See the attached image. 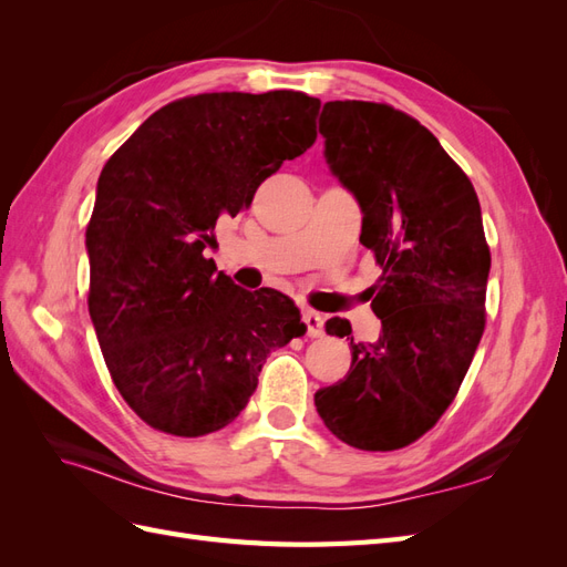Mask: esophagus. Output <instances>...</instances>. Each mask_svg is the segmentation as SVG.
<instances>
[{"instance_id":"34e87169","label":"esophagus","mask_w":567,"mask_h":567,"mask_svg":"<svg viewBox=\"0 0 567 567\" xmlns=\"http://www.w3.org/2000/svg\"><path fill=\"white\" fill-rule=\"evenodd\" d=\"M302 319H305V326H307V336H310V338H321L323 336V319H321L319 312L307 310Z\"/></svg>"}]
</instances>
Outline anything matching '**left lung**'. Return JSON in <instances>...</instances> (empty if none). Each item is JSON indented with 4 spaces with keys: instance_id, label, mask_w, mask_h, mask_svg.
<instances>
[{
    "instance_id": "8db88e82",
    "label": "left lung",
    "mask_w": 567,
    "mask_h": 567,
    "mask_svg": "<svg viewBox=\"0 0 567 567\" xmlns=\"http://www.w3.org/2000/svg\"><path fill=\"white\" fill-rule=\"evenodd\" d=\"M323 158L362 210V241L383 274L371 310L375 342L350 340L348 319L326 333L350 340L342 381L315 404L350 447L390 452L431 431L452 404L485 331L489 248L471 179L419 120L371 101H329Z\"/></svg>"
}]
</instances>
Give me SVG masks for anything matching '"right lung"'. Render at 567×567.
Wrapping results in <instances>:
<instances>
[{"label":"right lung","instance_id":"1","mask_svg":"<svg viewBox=\"0 0 567 567\" xmlns=\"http://www.w3.org/2000/svg\"><path fill=\"white\" fill-rule=\"evenodd\" d=\"M321 101L302 92H215L153 113L101 169L87 227L90 317L134 414L200 437L246 409L269 352L305 336L288 296L246 290L213 257L284 161L317 140Z\"/></svg>","mask_w":567,"mask_h":567}]
</instances>
